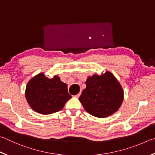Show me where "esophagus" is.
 Masks as SVG:
<instances>
[{
    "instance_id": "obj_1",
    "label": "esophagus",
    "mask_w": 155,
    "mask_h": 155,
    "mask_svg": "<svg viewBox=\"0 0 155 155\" xmlns=\"http://www.w3.org/2000/svg\"><path fill=\"white\" fill-rule=\"evenodd\" d=\"M81 92H79L78 93V94H77L75 95V97H80V95H81Z\"/></svg>"
}]
</instances>
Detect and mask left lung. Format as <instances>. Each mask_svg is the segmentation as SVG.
<instances>
[{"label": "left lung", "mask_w": 155, "mask_h": 155, "mask_svg": "<svg viewBox=\"0 0 155 155\" xmlns=\"http://www.w3.org/2000/svg\"><path fill=\"white\" fill-rule=\"evenodd\" d=\"M86 88L79 97L85 110L95 117L105 118L117 112L123 101V90L109 71L94 74L86 81Z\"/></svg>", "instance_id": "1"}]
</instances>
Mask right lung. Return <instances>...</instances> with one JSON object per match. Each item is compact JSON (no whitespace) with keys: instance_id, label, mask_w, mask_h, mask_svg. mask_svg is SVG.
<instances>
[{"instance_id":"right-lung-1","label":"right lung","mask_w":155,"mask_h":155,"mask_svg":"<svg viewBox=\"0 0 155 155\" xmlns=\"http://www.w3.org/2000/svg\"><path fill=\"white\" fill-rule=\"evenodd\" d=\"M26 99L33 110L42 114H50L61 110L72 97L66 83L58 75L52 78L40 73L28 83Z\"/></svg>"}]
</instances>
